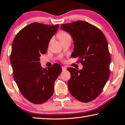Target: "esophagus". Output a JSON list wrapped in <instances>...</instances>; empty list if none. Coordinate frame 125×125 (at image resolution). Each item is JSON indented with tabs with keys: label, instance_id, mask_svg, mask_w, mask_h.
Here are the masks:
<instances>
[{
	"label": "esophagus",
	"instance_id": "1",
	"mask_svg": "<svg viewBox=\"0 0 125 125\" xmlns=\"http://www.w3.org/2000/svg\"><path fill=\"white\" fill-rule=\"evenodd\" d=\"M67 70V68L66 67H65V66H62V70L63 71H66Z\"/></svg>",
	"mask_w": 125,
	"mask_h": 125
}]
</instances>
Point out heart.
<instances>
[{"mask_svg": "<svg viewBox=\"0 0 125 125\" xmlns=\"http://www.w3.org/2000/svg\"><path fill=\"white\" fill-rule=\"evenodd\" d=\"M58 36L59 37V39L60 41V42H62L63 41L69 39V38H71L70 36L69 35V34L67 33L65 31H61L59 33Z\"/></svg>", "mask_w": 125, "mask_h": 125, "instance_id": "heart-1", "label": "heart"}]
</instances>
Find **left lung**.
<instances>
[{"instance_id": "left-lung-1", "label": "left lung", "mask_w": 125, "mask_h": 125, "mask_svg": "<svg viewBox=\"0 0 125 125\" xmlns=\"http://www.w3.org/2000/svg\"><path fill=\"white\" fill-rule=\"evenodd\" d=\"M61 29L74 41L71 57H79L83 66L81 70L67 68L70 93L81 102H90L102 91L109 77L111 60L107 39L100 29L85 21L62 24Z\"/></svg>"}]
</instances>
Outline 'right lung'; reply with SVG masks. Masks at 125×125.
<instances>
[{
  "label": "right lung",
  "instance_id": "add662e5",
  "mask_svg": "<svg viewBox=\"0 0 125 125\" xmlns=\"http://www.w3.org/2000/svg\"><path fill=\"white\" fill-rule=\"evenodd\" d=\"M58 28L59 24L32 23L18 32L13 41L10 62L14 79L23 96L34 104L45 102L53 95L54 82L62 72L58 63L43 68L40 62Z\"/></svg>",
  "mask_w": 125,
  "mask_h": 125
}]
</instances>
